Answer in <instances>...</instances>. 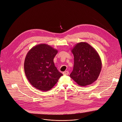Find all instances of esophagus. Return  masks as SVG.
Here are the masks:
<instances>
[{
  "instance_id": "34e87169",
  "label": "esophagus",
  "mask_w": 122,
  "mask_h": 122,
  "mask_svg": "<svg viewBox=\"0 0 122 122\" xmlns=\"http://www.w3.org/2000/svg\"><path fill=\"white\" fill-rule=\"evenodd\" d=\"M63 73V74H64V75H68V74H69V72L68 71H66L64 72Z\"/></svg>"
}]
</instances>
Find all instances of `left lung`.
Wrapping results in <instances>:
<instances>
[{
    "instance_id": "8db88e82",
    "label": "left lung",
    "mask_w": 122,
    "mask_h": 122,
    "mask_svg": "<svg viewBox=\"0 0 122 122\" xmlns=\"http://www.w3.org/2000/svg\"><path fill=\"white\" fill-rule=\"evenodd\" d=\"M74 56L73 71L70 77L78 85L85 86L97 80L102 62L97 51L85 42L77 43L71 50Z\"/></svg>"
}]
</instances>
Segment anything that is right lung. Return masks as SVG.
<instances>
[{"label":"right lung","instance_id":"add662e5","mask_svg":"<svg viewBox=\"0 0 122 122\" xmlns=\"http://www.w3.org/2000/svg\"><path fill=\"white\" fill-rule=\"evenodd\" d=\"M58 51L46 44L33 47L25 58L26 76L32 86L41 91L51 90L63 74L58 71L54 63Z\"/></svg>","mask_w":122,"mask_h":122}]
</instances>
